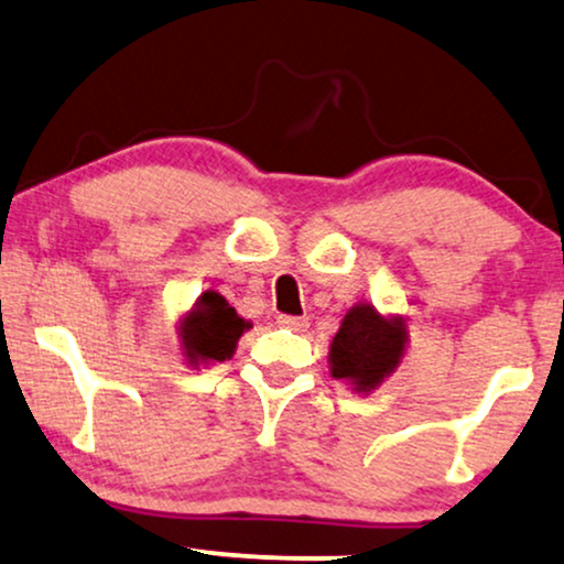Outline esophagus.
<instances>
[{
	"label": "esophagus",
	"instance_id": "obj_1",
	"mask_svg": "<svg viewBox=\"0 0 564 564\" xmlns=\"http://www.w3.org/2000/svg\"><path fill=\"white\" fill-rule=\"evenodd\" d=\"M278 325H281V327H289V330H294V333H304L306 327H310V319H306V317L281 315V317H278Z\"/></svg>",
	"mask_w": 564,
	"mask_h": 564
}]
</instances>
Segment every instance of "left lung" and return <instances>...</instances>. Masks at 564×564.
<instances>
[{
  "label": "left lung",
  "mask_w": 564,
  "mask_h": 564,
  "mask_svg": "<svg viewBox=\"0 0 564 564\" xmlns=\"http://www.w3.org/2000/svg\"><path fill=\"white\" fill-rule=\"evenodd\" d=\"M409 348V325L403 315H382L375 304L359 302L340 319L333 335L327 367L335 380L354 393L369 395L401 367Z\"/></svg>",
  "instance_id": "obj_1"
}]
</instances>
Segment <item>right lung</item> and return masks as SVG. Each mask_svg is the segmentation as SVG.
<instances>
[{"label": "right lung", "mask_w": 564, "mask_h": 564, "mask_svg": "<svg viewBox=\"0 0 564 564\" xmlns=\"http://www.w3.org/2000/svg\"><path fill=\"white\" fill-rule=\"evenodd\" d=\"M249 327L252 323L239 317V312L226 302V296H220L216 289L203 291L176 323V344H180L182 361L192 369H199L231 359L239 338Z\"/></svg>", "instance_id": "add662e5"}]
</instances>
